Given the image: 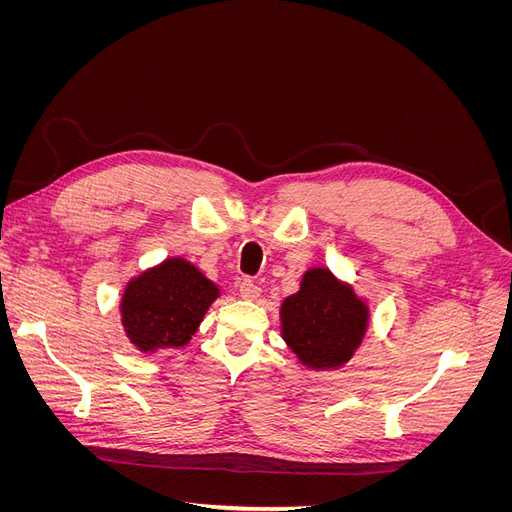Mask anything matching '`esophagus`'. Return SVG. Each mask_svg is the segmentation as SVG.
I'll use <instances>...</instances> for the list:
<instances>
[{"label": "esophagus", "instance_id": "obj_1", "mask_svg": "<svg viewBox=\"0 0 512 512\" xmlns=\"http://www.w3.org/2000/svg\"><path fill=\"white\" fill-rule=\"evenodd\" d=\"M239 294H241L243 299L252 301V299H256L258 294H260V286H258L256 282H252V280H243V282L239 284Z\"/></svg>", "mask_w": 512, "mask_h": 512}]
</instances>
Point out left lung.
I'll use <instances>...</instances> for the list:
<instances>
[{
  "label": "left lung",
  "instance_id": "1",
  "mask_svg": "<svg viewBox=\"0 0 512 512\" xmlns=\"http://www.w3.org/2000/svg\"><path fill=\"white\" fill-rule=\"evenodd\" d=\"M282 337L312 369H335L361 346L369 312L354 290L329 269H309L301 290L284 299Z\"/></svg>",
  "mask_w": 512,
  "mask_h": 512
}]
</instances>
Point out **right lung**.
<instances>
[{"label":"right lung","mask_w":512,"mask_h":512,"mask_svg":"<svg viewBox=\"0 0 512 512\" xmlns=\"http://www.w3.org/2000/svg\"><path fill=\"white\" fill-rule=\"evenodd\" d=\"M218 294V286L192 262L166 258L126 286L121 299L123 329L143 352L181 348L190 342Z\"/></svg>","instance_id":"obj_1"}]
</instances>
